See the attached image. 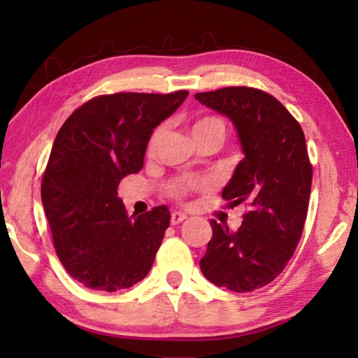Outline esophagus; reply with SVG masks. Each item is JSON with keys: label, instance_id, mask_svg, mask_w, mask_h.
Segmentation results:
<instances>
[{"label": "esophagus", "instance_id": "esophagus-1", "mask_svg": "<svg viewBox=\"0 0 358 358\" xmlns=\"http://www.w3.org/2000/svg\"><path fill=\"white\" fill-rule=\"evenodd\" d=\"M186 220H187V216L185 213H181V211H175V213H172L171 222H172V226H178V224H181Z\"/></svg>", "mask_w": 358, "mask_h": 358}]
</instances>
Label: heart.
I'll use <instances>...</instances> for the list:
<instances>
[{"label": "heart", "mask_w": 358, "mask_h": 358, "mask_svg": "<svg viewBox=\"0 0 358 358\" xmlns=\"http://www.w3.org/2000/svg\"><path fill=\"white\" fill-rule=\"evenodd\" d=\"M167 126L161 124L153 131L151 134L148 145H147V155L148 156H155L157 148L162 142V138L166 136ZM191 136L194 141H201V138L210 137V136H220L224 141V136H226V126H224L222 121L216 117H203L199 118L192 123L191 126ZM208 187V183L205 180L201 178H192V177H181V178H175L171 183L167 185V192L169 196H172L173 199H185L189 196L192 192L197 191H203Z\"/></svg>", "instance_id": "1"}]
</instances>
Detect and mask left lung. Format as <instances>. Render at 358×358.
Here are the masks:
<instances>
[{
	"label": "left lung",
	"mask_w": 358,
	"mask_h": 358,
	"mask_svg": "<svg viewBox=\"0 0 358 358\" xmlns=\"http://www.w3.org/2000/svg\"><path fill=\"white\" fill-rule=\"evenodd\" d=\"M194 96L237 131L245 157L222 197L250 207L237 230L211 220L201 270L217 287L252 292L281 273L301 237L313 181L305 134L286 107L260 90L227 87Z\"/></svg>",
	"instance_id": "1"
}]
</instances>
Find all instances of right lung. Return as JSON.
Wrapping results in <instances>:
<instances>
[{
	"label": "right lung",
	"instance_id": "1",
	"mask_svg": "<svg viewBox=\"0 0 358 358\" xmlns=\"http://www.w3.org/2000/svg\"><path fill=\"white\" fill-rule=\"evenodd\" d=\"M187 94L181 90L98 96L58 131L41 197L58 257L85 287L115 292L148 275L171 211L159 205L129 216L117 187L143 167L153 129Z\"/></svg>",
	"mask_w": 358,
	"mask_h": 358
}]
</instances>
